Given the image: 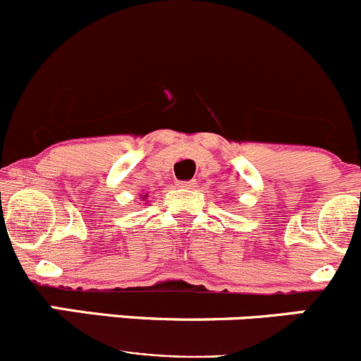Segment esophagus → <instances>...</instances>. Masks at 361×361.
Wrapping results in <instances>:
<instances>
[{
  "label": "esophagus",
  "mask_w": 361,
  "mask_h": 361,
  "mask_svg": "<svg viewBox=\"0 0 361 361\" xmlns=\"http://www.w3.org/2000/svg\"><path fill=\"white\" fill-rule=\"evenodd\" d=\"M180 189H195L196 188V180H185V182H179Z\"/></svg>",
  "instance_id": "esophagus-1"
}]
</instances>
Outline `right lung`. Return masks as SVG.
Here are the masks:
<instances>
[{
    "instance_id": "1",
    "label": "right lung",
    "mask_w": 361,
    "mask_h": 361,
    "mask_svg": "<svg viewBox=\"0 0 361 361\" xmlns=\"http://www.w3.org/2000/svg\"><path fill=\"white\" fill-rule=\"evenodd\" d=\"M140 200H142V202H147V195H140Z\"/></svg>"
}]
</instances>
